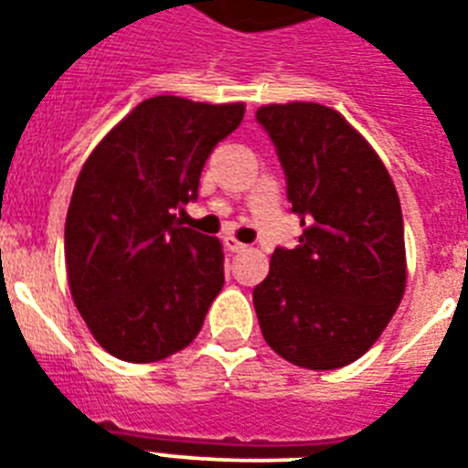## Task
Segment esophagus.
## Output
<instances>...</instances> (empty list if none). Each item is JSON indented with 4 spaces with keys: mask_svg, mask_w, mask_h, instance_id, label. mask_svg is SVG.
Wrapping results in <instances>:
<instances>
[{
    "mask_svg": "<svg viewBox=\"0 0 468 468\" xmlns=\"http://www.w3.org/2000/svg\"><path fill=\"white\" fill-rule=\"evenodd\" d=\"M223 245H226V248L230 250V252H242V250L248 248V245H242L240 240H235L233 235H228V238H223Z\"/></svg>",
    "mask_w": 468,
    "mask_h": 468,
    "instance_id": "1",
    "label": "esophagus"
}]
</instances>
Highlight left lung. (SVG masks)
Segmentation results:
<instances>
[{
	"label": "left lung",
	"mask_w": 468,
	"mask_h": 468,
	"mask_svg": "<svg viewBox=\"0 0 468 468\" xmlns=\"http://www.w3.org/2000/svg\"><path fill=\"white\" fill-rule=\"evenodd\" d=\"M257 123L274 143L286 198L303 226L252 289L262 335L303 369H340L378 340L406 289L403 213L371 145L320 104H271Z\"/></svg>",
	"instance_id": "left-lung-1"
}]
</instances>
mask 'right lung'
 <instances>
[{"label": "right lung", "instance_id": "1", "mask_svg": "<svg viewBox=\"0 0 468 468\" xmlns=\"http://www.w3.org/2000/svg\"><path fill=\"white\" fill-rule=\"evenodd\" d=\"M242 104L153 97L99 143L77 176L65 262L77 311L123 362H157L198 335L223 289L216 238L182 226L198 176Z\"/></svg>", "mask_w": 468, "mask_h": 468}]
</instances>
